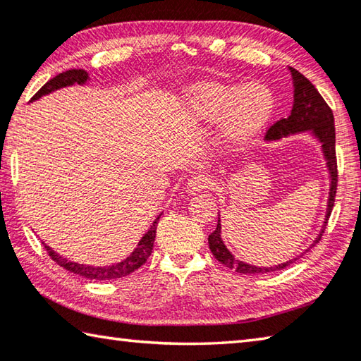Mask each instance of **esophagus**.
Listing matches in <instances>:
<instances>
[{"mask_svg": "<svg viewBox=\"0 0 361 361\" xmlns=\"http://www.w3.org/2000/svg\"><path fill=\"white\" fill-rule=\"evenodd\" d=\"M209 186H212V180H209L207 175H202V173L192 175L186 183L188 192H191V194L205 191V189H208Z\"/></svg>", "mask_w": 361, "mask_h": 361, "instance_id": "obj_1", "label": "esophagus"}]
</instances>
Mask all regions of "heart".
Wrapping results in <instances>:
<instances>
[{
    "label": "heart",
    "mask_w": 361,
    "mask_h": 361,
    "mask_svg": "<svg viewBox=\"0 0 361 361\" xmlns=\"http://www.w3.org/2000/svg\"><path fill=\"white\" fill-rule=\"evenodd\" d=\"M274 110V96L265 85L208 83L195 88L188 114L195 121H218L226 116V133L245 139L265 126Z\"/></svg>",
    "instance_id": "obj_1"
}]
</instances>
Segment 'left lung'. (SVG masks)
<instances>
[{
  "mask_svg": "<svg viewBox=\"0 0 361 361\" xmlns=\"http://www.w3.org/2000/svg\"><path fill=\"white\" fill-rule=\"evenodd\" d=\"M292 78H293V107L292 112L287 118H281L273 126L268 128L265 139L267 140H276L283 135L293 134V133H303V130H311V133L317 137L319 142L322 143V149L326 159V166L330 170L331 185H330V197H329V208H326L325 224L322 227V232L314 241V245L322 238L325 232L326 222L331 214L333 205H335L336 189H338V162H336V147H335V116H333L331 109L329 104L324 101L316 87L307 80V78L300 74L297 69L290 68ZM208 245L212 249L216 260H219L222 265L231 268V270H237L238 273L245 274H254V273H270L276 270H283V268L289 267L295 260H298L301 255L295 257L286 264H279L276 267H255L247 265L245 262L237 260L233 255L228 252V249L224 246L221 240V224L218 219V226L216 231L208 235ZM312 245V246H314Z\"/></svg>",
  "mask_w": 361,
  "mask_h": 361,
  "instance_id": "1",
  "label": "left lung"
}]
</instances>
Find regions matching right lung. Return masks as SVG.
<instances>
[{"label":"right lung","mask_w":361,"mask_h":361,"mask_svg":"<svg viewBox=\"0 0 361 361\" xmlns=\"http://www.w3.org/2000/svg\"><path fill=\"white\" fill-rule=\"evenodd\" d=\"M88 80V72L83 69H69L66 72H61L56 77L50 78V80L44 85V87L37 91V93L31 97V101H36L39 97L44 94H49L51 91H55L58 88L63 87H69V85L74 83H85ZM159 219V218H158ZM158 219L153 222V226L149 231L143 235L142 240L139 241V246L134 249V252L129 255L128 259H124L123 262L116 265H110V267H90V265H82V264H75V262H71L68 259H63L61 255H58L54 249L49 247L44 243L45 251L50 255L51 260H55L58 265L66 268L68 271L74 273V274H80L83 278L88 279H97V281H109V279H118L123 276H128L133 271H135L137 268H140L145 262L148 260L149 255L153 252V243H154V237H156V227H158Z\"/></svg>","instance_id":"obj_1"}]
</instances>
